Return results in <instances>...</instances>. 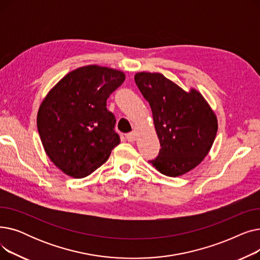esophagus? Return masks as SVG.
I'll return each instance as SVG.
<instances>
[{"label": "esophagus", "instance_id": "esophagus-1", "mask_svg": "<svg viewBox=\"0 0 260 260\" xmlns=\"http://www.w3.org/2000/svg\"><path fill=\"white\" fill-rule=\"evenodd\" d=\"M125 137H126V140H127V141L133 142V141H135V140H136V133H135V132L128 133V134H126V135H125Z\"/></svg>", "mask_w": 260, "mask_h": 260}]
</instances>
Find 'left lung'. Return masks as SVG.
<instances>
[{"instance_id":"1","label":"left lung","mask_w":260,"mask_h":260,"mask_svg":"<svg viewBox=\"0 0 260 260\" xmlns=\"http://www.w3.org/2000/svg\"><path fill=\"white\" fill-rule=\"evenodd\" d=\"M135 82L152 108L161 146L158 156L148 162L170 177L196 168L208 155L218 128L202 94L195 89L186 92L158 73H138Z\"/></svg>"}]
</instances>
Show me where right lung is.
Masks as SVG:
<instances>
[{
	"instance_id": "obj_1",
	"label": "right lung",
	"mask_w": 260,
	"mask_h": 260,
	"mask_svg": "<svg viewBox=\"0 0 260 260\" xmlns=\"http://www.w3.org/2000/svg\"><path fill=\"white\" fill-rule=\"evenodd\" d=\"M122 72L89 65L67 74L41 104L37 125L45 152L62 172L83 178L120 143L106 100L124 81Z\"/></svg>"
}]
</instances>
